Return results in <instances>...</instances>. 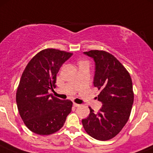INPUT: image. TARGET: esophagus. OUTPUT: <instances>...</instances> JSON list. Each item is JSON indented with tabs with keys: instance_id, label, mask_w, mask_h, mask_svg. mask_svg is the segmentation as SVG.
I'll use <instances>...</instances> for the list:
<instances>
[{
	"instance_id": "34e87169",
	"label": "esophagus",
	"mask_w": 153,
	"mask_h": 153,
	"mask_svg": "<svg viewBox=\"0 0 153 153\" xmlns=\"http://www.w3.org/2000/svg\"><path fill=\"white\" fill-rule=\"evenodd\" d=\"M73 106H75V107H78V106H80V104H76V103H73Z\"/></svg>"
}]
</instances>
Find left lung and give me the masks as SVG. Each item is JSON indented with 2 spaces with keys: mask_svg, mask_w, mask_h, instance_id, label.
<instances>
[{
  "mask_svg": "<svg viewBox=\"0 0 153 153\" xmlns=\"http://www.w3.org/2000/svg\"><path fill=\"white\" fill-rule=\"evenodd\" d=\"M84 54L95 62L94 86L100 91L98 100L103 104L98 112H90L82 120L88 135L99 141L116 136L130 116L134 101L132 78L129 72L114 55L104 50H90Z\"/></svg>",
  "mask_w": 153,
  "mask_h": 153,
  "instance_id": "left-lung-1",
  "label": "left lung"
}]
</instances>
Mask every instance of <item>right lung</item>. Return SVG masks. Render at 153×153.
Returning a JSON list of instances; mask_svg holds the SVG:
<instances>
[{
	"label": "right lung",
	"mask_w": 153,
	"mask_h": 153,
	"mask_svg": "<svg viewBox=\"0 0 153 153\" xmlns=\"http://www.w3.org/2000/svg\"><path fill=\"white\" fill-rule=\"evenodd\" d=\"M72 52L45 49L29 61L16 92L18 112L29 130L48 135L58 132L72 111L70 100H61L48 90L56 87V75Z\"/></svg>",
	"instance_id": "right-lung-1"
}]
</instances>
